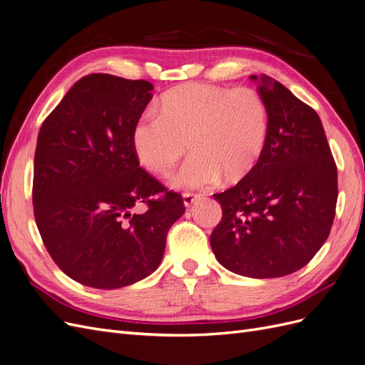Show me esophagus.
<instances>
[{
    "label": "esophagus",
    "instance_id": "esophagus-1",
    "mask_svg": "<svg viewBox=\"0 0 365 365\" xmlns=\"http://www.w3.org/2000/svg\"><path fill=\"white\" fill-rule=\"evenodd\" d=\"M184 205L185 207H192L197 200H200V195H193V193H184L182 195Z\"/></svg>",
    "mask_w": 365,
    "mask_h": 365
}]
</instances>
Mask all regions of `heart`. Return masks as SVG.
<instances>
[{
  "label": "heart",
  "instance_id": "1",
  "mask_svg": "<svg viewBox=\"0 0 365 365\" xmlns=\"http://www.w3.org/2000/svg\"><path fill=\"white\" fill-rule=\"evenodd\" d=\"M269 134L263 96L250 86L193 83L165 93L158 115H141L130 143L138 163L168 175L187 149L193 152L172 176L180 190L208 189L220 180L236 182L256 168Z\"/></svg>",
  "mask_w": 365,
  "mask_h": 365
}]
</instances>
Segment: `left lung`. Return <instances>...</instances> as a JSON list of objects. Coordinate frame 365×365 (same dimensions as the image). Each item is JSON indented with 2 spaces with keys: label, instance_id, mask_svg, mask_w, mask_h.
Here are the masks:
<instances>
[{
  "label": "left lung",
  "instance_id": "1",
  "mask_svg": "<svg viewBox=\"0 0 365 365\" xmlns=\"http://www.w3.org/2000/svg\"><path fill=\"white\" fill-rule=\"evenodd\" d=\"M251 79L268 105V141L244 180L213 195L222 219L210 245L228 271L274 279L303 268L323 247L335 217L338 175L314 109L269 76Z\"/></svg>",
  "mask_w": 365,
  "mask_h": 365
}]
</instances>
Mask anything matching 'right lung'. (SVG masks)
<instances>
[{"label": "right lung", "mask_w": 365, "mask_h": 365, "mask_svg": "<svg viewBox=\"0 0 365 365\" xmlns=\"http://www.w3.org/2000/svg\"><path fill=\"white\" fill-rule=\"evenodd\" d=\"M152 90L148 81L85 76L39 130L36 225L54 263L91 288L117 289L150 275L185 212L182 197L143 170L132 149V128ZM138 203L147 205L143 214L131 212Z\"/></svg>", "instance_id": "1"}]
</instances>
